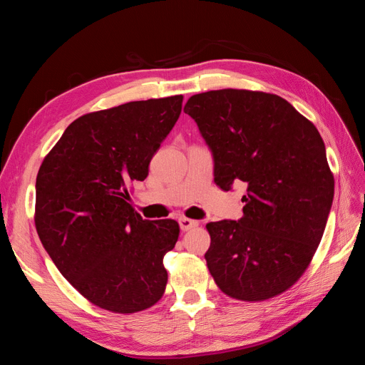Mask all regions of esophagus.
<instances>
[{
	"mask_svg": "<svg viewBox=\"0 0 365 365\" xmlns=\"http://www.w3.org/2000/svg\"><path fill=\"white\" fill-rule=\"evenodd\" d=\"M178 224H180V228H181L182 231H189V230H192V228H196V227H197V220H192V219H187V217H181V219L178 220Z\"/></svg>",
	"mask_w": 365,
	"mask_h": 365,
	"instance_id": "1",
	"label": "esophagus"
}]
</instances>
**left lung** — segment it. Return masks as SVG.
I'll return each instance as SVG.
<instances>
[{"label":"left lung","instance_id":"1","mask_svg":"<svg viewBox=\"0 0 365 365\" xmlns=\"http://www.w3.org/2000/svg\"><path fill=\"white\" fill-rule=\"evenodd\" d=\"M215 163V182L244 184V216L207 224L216 284L244 302L279 295L302 277L323 237L334 176L317 128L284 98L247 90L192 96L184 106Z\"/></svg>","mask_w":365,"mask_h":365}]
</instances>
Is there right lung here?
Returning <instances> with one entry per match:
<instances>
[{
	"instance_id": "right-lung-1",
	"label": "right lung",
	"mask_w": 365,
	"mask_h": 365,
	"mask_svg": "<svg viewBox=\"0 0 365 365\" xmlns=\"http://www.w3.org/2000/svg\"><path fill=\"white\" fill-rule=\"evenodd\" d=\"M181 106L182 96H172L82 115L39 168L35 224L42 245L63 277L106 311L134 314L164 294L163 259L180 225L143 219L128 189L146 180Z\"/></svg>"
}]
</instances>
